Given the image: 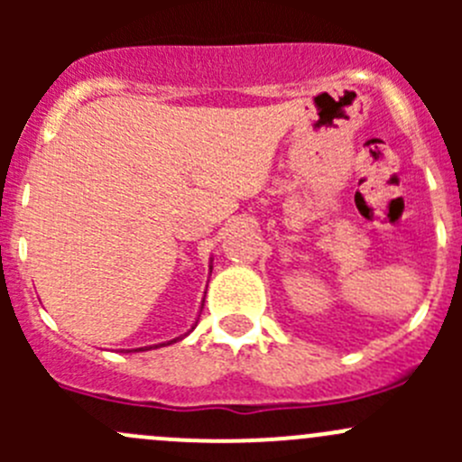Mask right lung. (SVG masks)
<instances>
[{
  "label": "right lung",
  "instance_id": "obj_1",
  "mask_svg": "<svg viewBox=\"0 0 462 462\" xmlns=\"http://www.w3.org/2000/svg\"><path fill=\"white\" fill-rule=\"evenodd\" d=\"M209 273H212V257H209ZM203 301H205V300H203ZM201 310H203V306H201ZM197 324H199V319L194 321V324H192V328H194V326H197ZM192 328H189V330H192ZM189 330H188V333H185V335H189ZM185 335H180V337H176V339H170V342L153 344V346H141V348H134V353H138V351H152V348H161V346H167V344H174V342H179V339H183Z\"/></svg>",
  "mask_w": 462,
  "mask_h": 462
}]
</instances>
